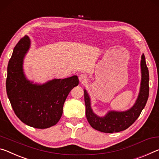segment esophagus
<instances>
[{
	"instance_id": "34e87169",
	"label": "esophagus",
	"mask_w": 159,
	"mask_h": 159,
	"mask_svg": "<svg viewBox=\"0 0 159 159\" xmlns=\"http://www.w3.org/2000/svg\"><path fill=\"white\" fill-rule=\"evenodd\" d=\"M79 80L80 82L82 83H84V82H86L87 81V75H86L85 74H81L79 76Z\"/></svg>"
}]
</instances>
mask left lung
Here are the masks:
<instances>
[{"label": "left lung", "instance_id": "obj_1", "mask_svg": "<svg viewBox=\"0 0 159 159\" xmlns=\"http://www.w3.org/2000/svg\"><path fill=\"white\" fill-rule=\"evenodd\" d=\"M142 80L139 93L136 102L132 107L126 111H109L104 117H99L93 113L91 108L90 98L84 89V102L86 116L90 125L93 128L106 133H113L125 130L132 125L138 118L144 109L149 97V70L146 64L145 56H142L141 60Z\"/></svg>", "mask_w": 159, "mask_h": 159}]
</instances>
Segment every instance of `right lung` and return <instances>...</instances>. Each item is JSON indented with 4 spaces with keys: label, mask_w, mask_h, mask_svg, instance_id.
<instances>
[{
    "label": "right lung",
    "mask_w": 159,
    "mask_h": 159,
    "mask_svg": "<svg viewBox=\"0 0 159 159\" xmlns=\"http://www.w3.org/2000/svg\"><path fill=\"white\" fill-rule=\"evenodd\" d=\"M30 47L27 36L15 46L7 66L6 91L15 115L22 123L38 129L55 125L61 119L66 98L79 84L76 75L54 79L43 84H33L25 77L23 60Z\"/></svg>",
    "instance_id": "add662e5"
}]
</instances>
